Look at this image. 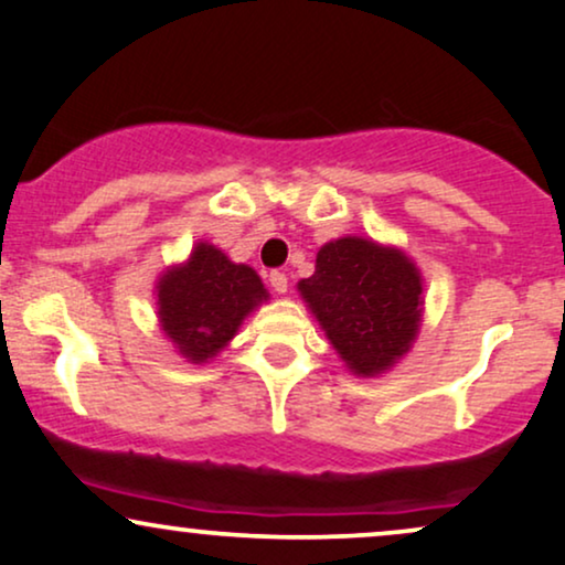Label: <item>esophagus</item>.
Segmentation results:
<instances>
[{"mask_svg":"<svg viewBox=\"0 0 565 565\" xmlns=\"http://www.w3.org/2000/svg\"><path fill=\"white\" fill-rule=\"evenodd\" d=\"M269 285H271V290H275V294H285V290H288V275H285V271H280V269L269 271Z\"/></svg>","mask_w":565,"mask_h":565,"instance_id":"obj_1","label":"esophagus"}]
</instances>
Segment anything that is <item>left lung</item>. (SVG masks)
Segmentation results:
<instances>
[{
  "label": "left lung",
  "mask_w": 565,
  "mask_h": 565,
  "mask_svg": "<svg viewBox=\"0 0 565 565\" xmlns=\"http://www.w3.org/2000/svg\"><path fill=\"white\" fill-rule=\"evenodd\" d=\"M298 290L356 374L395 364L419 330L422 277L398 248L364 238L327 243Z\"/></svg>",
  "instance_id": "left-lung-1"
}]
</instances>
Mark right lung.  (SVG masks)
Segmentation results:
<instances>
[{
    "mask_svg": "<svg viewBox=\"0 0 565 565\" xmlns=\"http://www.w3.org/2000/svg\"><path fill=\"white\" fill-rule=\"evenodd\" d=\"M262 301L267 290L259 275L209 243H199L183 267L159 280V319L191 361L212 359Z\"/></svg>",
    "mask_w": 565,
    "mask_h": 565,
    "instance_id": "obj_1",
    "label": "right lung"
}]
</instances>
